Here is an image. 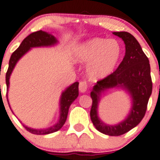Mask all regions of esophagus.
Returning <instances> with one entry per match:
<instances>
[{
  "mask_svg": "<svg viewBox=\"0 0 160 160\" xmlns=\"http://www.w3.org/2000/svg\"><path fill=\"white\" fill-rule=\"evenodd\" d=\"M88 89V84L85 81H81L79 84V90L80 92H85Z\"/></svg>",
  "mask_w": 160,
  "mask_h": 160,
  "instance_id": "34e87169",
  "label": "esophagus"
}]
</instances>
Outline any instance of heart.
Instances as JSON below:
<instances>
[{
  "label": "heart",
  "mask_w": 160,
  "mask_h": 160,
  "mask_svg": "<svg viewBox=\"0 0 160 160\" xmlns=\"http://www.w3.org/2000/svg\"><path fill=\"white\" fill-rule=\"evenodd\" d=\"M122 56V47L115 39L95 37L76 48L75 58L78 62L88 63L87 75L92 80L109 76Z\"/></svg>",
  "instance_id": "1"
}]
</instances>
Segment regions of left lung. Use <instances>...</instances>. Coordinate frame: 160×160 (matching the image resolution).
Instances as JSON below:
<instances>
[{"label":"left lung","mask_w":160,"mask_h":160,"mask_svg":"<svg viewBox=\"0 0 160 160\" xmlns=\"http://www.w3.org/2000/svg\"><path fill=\"white\" fill-rule=\"evenodd\" d=\"M113 34L124 42L125 55L117 69L107 78L98 81L92 88L90 92L92 100L90 117L99 132L109 136H119L136 127L143 119L152 92V81L148 58L136 38L127 32H115ZM111 88L123 89L131 99L130 113L117 125H107L98 115L100 97Z\"/></svg>","instance_id":"obj_1"}]
</instances>
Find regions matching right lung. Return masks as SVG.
<instances>
[{
  "instance_id": "1",
  "label": "right lung",
  "mask_w": 160,
  "mask_h": 160,
  "mask_svg": "<svg viewBox=\"0 0 160 160\" xmlns=\"http://www.w3.org/2000/svg\"><path fill=\"white\" fill-rule=\"evenodd\" d=\"M58 44V41L54 36H53L49 32L41 30L38 31V32H33L29 36H28L20 44L18 49L12 53L9 62V68H8L6 76H5V82H6V86H7V95H6V97H7L9 106L8 90H9V78H10L12 72H13V70L14 69L16 64L19 61L20 58L23 55L26 54L28 51L32 49V48L51 47L54 46ZM78 87H79V83L75 82L74 84L68 86V88H66L65 90L62 92L59 101V119H58L57 123L50 126L49 128H33L23 124L24 128H26L28 132H32L33 134H37V135H45V134H49L58 131L64 125V123L67 120L70 106L72 105V103L77 98L78 95H79ZM9 108H10V106H9Z\"/></svg>"
}]
</instances>
